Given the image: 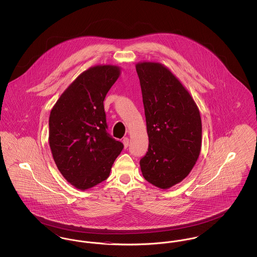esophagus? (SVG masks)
I'll return each mask as SVG.
<instances>
[{"instance_id": "obj_1", "label": "esophagus", "mask_w": 257, "mask_h": 257, "mask_svg": "<svg viewBox=\"0 0 257 257\" xmlns=\"http://www.w3.org/2000/svg\"><path fill=\"white\" fill-rule=\"evenodd\" d=\"M122 143L124 148H127L128 146H129V139L128 138H124L122 140Z\"/></svg>"}]
</instances>
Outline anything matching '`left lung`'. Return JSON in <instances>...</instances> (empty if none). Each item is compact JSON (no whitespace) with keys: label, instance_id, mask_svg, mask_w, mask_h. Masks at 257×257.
<instances>
[{"label":"left lung","instance_id":"left-lung-1","mask_svg":"<svg viewBox=\"0 0 257 257\" xmlns=\"http://www.w3.org/2000/svg\"><path fill=\"white\" fill-rule=\"evenodd\" d=\"M136 70L149 140L141 170L149 183L168 189L183 180L199 156V110L179 80L161 63L141 62Z\"/></svg>","mask_w":257,"mask_h":257}]
</instances>
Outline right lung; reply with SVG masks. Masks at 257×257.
<instances>
[{"label": "right lung", "mask_w": 257, "mask_h": 257, "mask_svg": "<svg viewBox=\"0 0 257 257\" xmlns=\"http://www.w3.org/2000/svg\"><path fill=\"white\" fill-rule=\"evenodd\" d=\"M119 68L98 65L81 74L51 110L49 144L62 176L80 190L110 175L123 144L107 132L104 99L119 77Z\"/></svg>", "instance_id": "1"}]
</instances>
